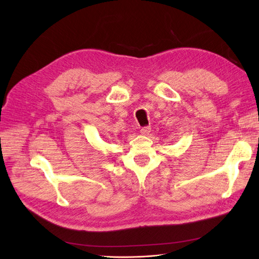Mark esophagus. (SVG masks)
Wrapping results in <instances>:
<instances>
[{
  "mask_svg": "<svg viewBox=\"0 0 259 259\" xmlns=\"http://www.w3.org/2000/svg\"><path fill=\"white\" fill-rule=\"evenodd\" d=\"M150 132H151L150 126H144V127L140 128V134H142V135H148Z\"/></svg>",
  "mask_w": 259,
  "mask_h": 259,
  "instance_id": "esophagus-1",
  "label": "esophagus"
}]
</instances>
